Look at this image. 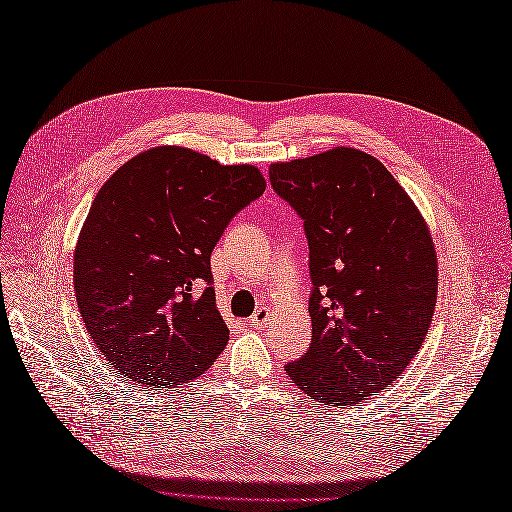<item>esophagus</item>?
I'll list each match as a JSON object with an SVG mask.
<instances>
[{
    "mask_svg": "<svg viewBox=\"0 0 512 512\" xmlns=\"http://www.w3.org/2000/svg\"><path fill=\"white\" fill-rule=\"evenodd\" d=\"M268 317H270V310L266 306H259L253 317H250V321H248L250 328H262V325L268 321Z\"/></svg>",
    "mask_w": 512,
    "mask_h": 512,
    "instance_id": "34e87169",
    "label": "esophagus"
}]
</instances>
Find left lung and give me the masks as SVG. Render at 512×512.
Returning a JSON list of instances; mask_svg holds the SVG:
<instances>
[{"label":"left lung","instance_id":"left-lung-1","mask_svg":"<svg viewBox=\"0 0 512 512\" xmlns=\"http://www.w3.org/2000/svg\"><path fill=\"white\" fill-rule=\"evenodd\" d=\"M268 180L310 248L312 341L286 374L314 400L361 405L405 372L427 336L438 297L429 228L365 151L277 162Z\"/></svg>","mask_w":512,"mask_h":512}]
</instances>
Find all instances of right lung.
I'll return each instance as SVG.
<instances>
[{"instance_id":"obj_1","label":"right lung","mask_w":512,"mask_h":512,"mask_svg":"<svg viewBox=\"0 0 512 512\" xmlns=\"http://www.w3.org/2000/svg\"><path fill=\"white\" fill-rule=\"evenodd\" d=\"M266 191L250 165L184 147L143 151L96 193L74 250L76 306L114 372L145 387L189 383L228 343L211 253Z\"/></svg>"}]
</instances>
